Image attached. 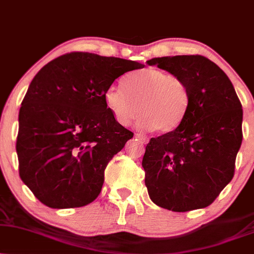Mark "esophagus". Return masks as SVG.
Wrapping results in <instances>:
<instances>
[{"label": "esophagus", "instance_id": "obj_1", "mask_svg": "<svg viewBox=\"0 0 254 254\" xmlns=\"http://www.w3.org/2000/svg\"><path fill=\"white\" fill-rule=\"evenodd\" d=\"M134 137L138 138V139H139L140 142L144 143V144L149 143V137L145 136V134H143V133H139V132H137L136 134H134Z\"/></svg>", "mask_w": 254, "mask_h": 254}]
</instances>
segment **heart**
I'll return each instance as SVG.
<instances>
[{"mask_svg":"<svg viewBox=\"0 0 254 254\" xmlns=\"http://www.w3.org/2000/svg\"><path fill=\"white\" fill-rule=\"evenodd\" d=\"M124 88L111 85L104 94L107 108L123 127L139 112V125L144 129L170 132L182 123L190 105V90L184 79L164 70L131 72L124 79Z\"/></svg>","mask_w":254,"mask_h":254,"instance_id":"obj_1","label":"heart"}]
</instances>
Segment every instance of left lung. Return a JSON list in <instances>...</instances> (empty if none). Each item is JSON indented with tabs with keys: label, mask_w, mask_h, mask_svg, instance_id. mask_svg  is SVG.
<instances>
[{
	"label": "left lung",
	"mask_w": 254,
	"mask_h": 254,
	"mask_svg": "<svg viewBox=\"0 0 254 254\" xmlns=\"http://www.w3.org/2000/svg\"><path fill=\"white\" fill-rule=\"evenodd\" d=\"M184 79L190 105L173 131L151 138L143 157L151 200L175 212L206 207L232 181L243 140V109L232 83L201 55L147 61Z\"/></svg>",
	"instance_id": "left-lung-1"
}]
</instances>
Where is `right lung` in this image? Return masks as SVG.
I'll return each mask as SVG.
<instances>
[{
    "label": "right lung",
    "mask_w": 254,
    "mask_h": 254,
    "mask_svg": "<svg viewBox=\"0 0 254 254\" xmlns=\"http://www.w3.org/2000/svg\"><path fill=\"white\" fill-rule=\"evenodd\" d=\"M134 61L73 51L42 68L18 115V172L42 204L85 206L101 193L109 162L133 132L115 121L105 91Z\"/></svg>",
    "instance_id": "right-lung-1"
}]
</instances>
